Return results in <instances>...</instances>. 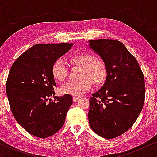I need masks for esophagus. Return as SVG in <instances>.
I'll list each match as a JSON object with an SVG mask.
<instances>
[{
  "instance_id": "1",
  "label": "esophagus",
  "mask_w": 157,
  "mask_h": 157,
  "mask_svg": "<svg viewBox=\"0 0 157 157\" xmlns=\"http://www.w3.org/2000/svg\"><path fill=\"white\" fill-rule=\"evenodd\" d=\"M78 98H79V96H73V101H76Z\"/></svg>"
}]
</instances>
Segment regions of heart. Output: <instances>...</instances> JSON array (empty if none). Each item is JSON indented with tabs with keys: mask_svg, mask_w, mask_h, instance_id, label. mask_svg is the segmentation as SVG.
Returning a JSON list of instances; mask_svg holds the SVG:
<instances>
[{
	"mask_svg": "<svg viewBox=\"0 0 157 157\" xmlns=\"http://www.w3.org/2000/svg\"><path fill=\"white\" fill-rule=\"evenodd\" d=\"M70 62L73 66L81 67V80L78 82H68L61 89L63 94L74 96L82 95L89 91L91 83L96 86L102 85L108 76L106 64L101 59H96L94 54L89 52L80 53L70 57ZM51 74L56 81L63 82L67 78L68 68L62 59H57L51 67Z\"/></svg>",
	"mask_w": 157,
	"mask_h": 157,
	"instance_id": "heart-1",
	"label": "heart"
}]
</instances>
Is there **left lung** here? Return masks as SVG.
<instances>
[{
	"label": "left lung",
	"instance_id": "left-lung-1",
	"mask_svg": "<svg viewBox=\"0 0 157 157\" xmlns=\"http://www.w3.org/2000/svg\"><path fill=\"white\" fill-rule=\"evenodd\" d=\"M89 46L108 68L104 84L89 99V125L100 136L113 139L129 129L140 114L144 77L136 59L121 42L90 40Z\"/></svg>",
	"mask_w": 157,
	"mask_h": 157
}]
</instances>
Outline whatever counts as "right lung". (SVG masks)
Listing matches in <instances>:
<instances>
[{
  "label": "right lung",
  "instance_id": "right-lung-1",
  "mask_svg": "<svg viewBox=\"0 0 157 157\" xmlns=\"http://www.w3.org/2000/svg\"><path fill=\"white\" fill-rule=\"evenodd\" d=\"M73 44H36L21 54L10 68L6 94L17 122L33 136L47 138L63 126L72 96L55 95L51 74L56 60L70 50Z\"/></svg>",
  "mask_w": 157,
  "mask_h": 157
}]
</instances>
